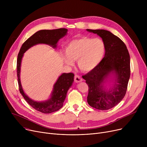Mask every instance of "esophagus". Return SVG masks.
I'll list each match as a JSON object with an SVG mask.
<instances>
[{
    "instance_id": "esophagus-1",
    "label": "esophagus",
    "mask_w": 147,
    "mask_h": 147,
    "mask_svg": "<svg viewBox=\"0 0 147 147\" xmlns=\"http://www.w3.org/2000/svg\"><path fill=\"white\" fill-rule=\"evenodd\" d=\"M74 82L76 83H79V82H80L82 81V79L80 78V76H79L78 74H76L74 76Z\"/></svg>"
}]
</instances>
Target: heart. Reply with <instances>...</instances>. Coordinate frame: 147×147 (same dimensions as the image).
I'll return each instance as SVG.
<instances>
[{
	"label": "heart",
	"instance_id": "1",
	"mask_svg": "<svg viewBox=\"0 0 147 147\" xmlns=\"http://www.w3.org/2000/svg\"><path fill=\"white\" fill-rule=\"evenodd\" d=\"M105 50V44L101 38L82 37L68 43L65 48L67 57L63 59L68 65L72 64L71 60H78L81 70L89 72L101 63Z\"/></svg>",
	"mask_w": 147,
	"mask_h": 147
}]
</instances>
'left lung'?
I'll return each instance as SVG.
<instances>
[{"instance_id":"8db88e82","label":"left lung","mask_w":147,"mask_h":147,"mask_svg":"<svg viewBox=\"0 0 147 147\" xmlns=\"http://www.w3.org/2000/svg\"><path fill=\"white\" fill-rule=\"evenodd\" d=\"M87 31L101 37L106 48L101 63L82 76L89 87L87 101L96 109L109 110L117 105L126 95L130 75V55L125 43L109 31L91 29ZM113 71L117 75V82L106 92L102 89V83Z\"/></svg>"}]
</instances>
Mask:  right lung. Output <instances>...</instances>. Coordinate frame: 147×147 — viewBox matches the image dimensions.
Returning a JSON list of instances; mask_svg holds the SVG:
<instances>
[{
  "label": "right lung",
  "mask_w": 147,
  "mask_h": 147,
  "mask_svg": "<svg viewBox=\"0 0 147 147\" xmlns=\"http://www.w3.org/2000/svg\"><path fill=\"white\" fill-rule=\"evenodd\" d=\"M68 30L65 28H61L54 30H42L38 31L30 37L21 46L17 58V78L20 92L24 97L27 102L36 110L42 113H51L59 110L63 107V103L67 96V91L72 85L74 81V74L73 73H63L59 76L58 80L54 84L52 96L48 101L42 102H37L30 99L22 89L20 82V73L21 59L24 53L32 46L38 44L45 43L55 48L59 39L63 37L67 32Z\"/></svg>",
  "instance_id": "obj_1"
}]
</instances>
